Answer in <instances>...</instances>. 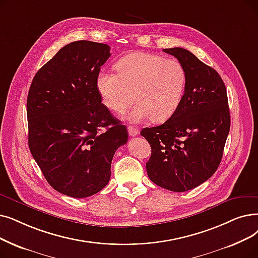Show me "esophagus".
Returning <instances> with one entry per match:
<instances>
[{"label": "esophagus", "instance_id": "obj_1", "mask_svg": "<svg viewBox=\"0 0 258 258\" xmlns=\"http://www.w3.org/2000/svg\"><path fill=\"white\" fill-rule=\"evenodd\" d=\"M127 131H128V135L131 137H135V136H137L138 134H139V131L137 128L134 127V126H128Z\"/></svg>", "mask_w": 258, "mask_h": 258}]
</instances>
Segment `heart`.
<instances>
[{"instance_id":"b5f03b06","label":"heart","mask_w":258,"mask_h":258,"mask_svg":"<svg viewBox=\"0 0 258 258\" xmlns=\"http://www.w3.org/2000/svg\"><path fill=\"white\" fill-rule=\"evenodd\" d=\"M117 74L101 72L97 88L104 104L122 113L136 99L138 103L127 114V120L140 122L169 119L180 105L186 74L175 59H164L148 52H134L116 64Z\"/></svg>"}]
</instances>
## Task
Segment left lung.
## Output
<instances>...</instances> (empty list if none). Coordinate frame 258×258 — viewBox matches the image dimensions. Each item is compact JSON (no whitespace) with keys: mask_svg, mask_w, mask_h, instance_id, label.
I'll return each mask as SVG.
<instances>
[{"mask_svg":"<svg viewBox=\"0 0 258 258\" xmlns=\"http://www.w3.org/2000/svg\"><path fill=\"white\" fill-rule=\"evenodd\" d=\"M180 62L186 84L180 105L163 124L141 131L151 145V180L173 192L189 191L216 172L230 131L226 85L219 74L181 47L165 48Z\"/></svg>","mask_w":258,"mask_h":258,"instance_id":"left-lung-1","label":"left lung"}]
</instances>
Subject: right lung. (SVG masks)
Instances as JSON below:
<instances>
[{"label":"right lung","mask_w":258,"mask_h":258,"mask_svg":"<svg viewBox=\"0 0 258 258\" xmlns=\"http://www.w3.org/2000/svg\"><path fill=\"white\" fill-rule=\"evenodd\" d=\"M109 57L106 44L72 42L41 67L29 88L30 153L47 182L66 196L101 191L115 152L127 142L126 126L101 103L97 88Z\"/></svg>","instance_id":"add662e5"}]
</instances>
